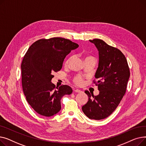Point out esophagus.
Returning <instances> with one entry per match:
<instances>
[{
    "label": "esophagus",
    "mask_w": 146,
    "mask_h": 146,
    "mask_svg": "<svg viewBox=\"0 0 146 146\" xmlns=\"http://www.w3.org/2000/svg\"><path fill=\"white\" fill-rule=\"evenodd\" d=\"M74 91L75 92H77V93H80V92H82V91H81L80 90H79V89H74Z\"/></svg>",
    "instance_id": "34e87169"
}]
</instances>
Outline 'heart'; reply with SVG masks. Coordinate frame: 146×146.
<instances>
[{
	"label": "heart",
	"mask_w": 146,
	"mask_h": 146,
	"mask_svg": "<svg viewBox=\"0 0 146 146\" xmlns=\"http://www.w3.org/2000/svg\"><path fill=\"white\" fill-rule=\"evenodd\" d=\"M88 57H86V58H88ZM72 60V57H70L68 58L67 61H66V65H68L69 64V63H70V61H71ZM73 82L76 84V85H79V86H80V85H82L83 83L84 82V80H83V78L82 77V76L80 75H77L73 79Z\"/></svg>",
	"instance_id": "1"
}]
</instances>
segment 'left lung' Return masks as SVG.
Here are the masks:
<instances>
[{
	"mask_svg": "<svg viewBox=\"0 0 146 146\" xmlns=\"http://www.w3.org/2000/svg\"><path fill=\"white\" fill-rule=\"evenodd\" d=\"M99 51V66L93 83L98 87L99 94L85 93L89 97L82 111L90 119L100 120L115 110L124 96L130 72L127 59L119 49L107 44L100 39L89 40Z\"/></svg>",
	"mask_w": 146,
	"mask_h": 146,
	"instance_id": "obj_1",
	"label": "left lung"
}]
</instances>
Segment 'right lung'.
Wrapping results in <instances>:
<instances>
[{
  "label": "right lung",
  "instance_id": "add662e5",
  "mask_svg": "<svg viewBox=\"0 0 146 146\" xmlns=\"http://www.w3.org/2000/svg\"><path fill=\"white\" fill-rule=\"evenodd\" d=\"M79 45L60 37L38 40L30 46L21 64L22 85L26 99L38 114L51 117L61 108V99L73 90L67 85L56 87L54 72L61 70L66 56Z\"/></svg>",
  "mask_w": 146,
  "mask_h": 146
}]
</instances>
